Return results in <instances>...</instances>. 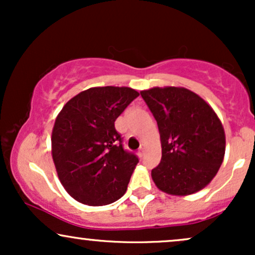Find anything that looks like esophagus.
I'll return each instance as SVG.
<instances>
[{"mask_svg":"<svg viewBox=\"0 0 255 255\" xmlns=\"http://www.w3.org/2000/svg\"><path fill=\"white\" fill-rule=\"evenodd\" d=\"M137 153H139L140 157L144 156V153H145V145H140V148H139V151H137Z\"/></svg>","mask_w":255,"mask_h":255,"instance_id":"obj_1","label":"esophagus"}]
</instances>
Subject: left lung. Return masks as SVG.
Segmentation results:
<instances>
[{"instance_id":"left-lung-1","label":"left lung","mask_w":255,"mask_h":255,"mask_svg":"<svg viewBox=\"0 0 255 255\" xmlns=\"http://www.w3.org/2000/svg\"><path fill=\"white\" fill-rule=\"evenodd\" d=\"M156 119L162 159L152 180L171 195L199 192L216 176L225 153L224 128L197 93L183 87H153L140 92Z\"/></svg>"}]
</instances>
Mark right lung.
I'll list each match as a JSON object with an SVG mask.
<instances>
[{
    "label": "right lung",
    "instance_id": "1",
    "mask_svg": "<svg viewBox=\"0 0 255 255\" xmlns=\"http://www.w3.org/2000/svg\"><path fill=\"white\" fill-rule=\"evenodd\" d=\"M137 96L130 87H91L57 115L52 159L64 189L79 203L102 206L127 191L139 159L124 148L115 121Z\"/></svg>",
    "mask_w": 255,
    "mask_h": 255
}]
</instances>
